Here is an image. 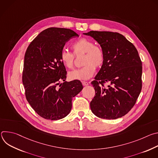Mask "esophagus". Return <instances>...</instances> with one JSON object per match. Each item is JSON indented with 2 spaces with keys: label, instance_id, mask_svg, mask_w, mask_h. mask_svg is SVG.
Here are the masks:
<instances>
[{
  "label": "esophagus",
  "instance_id": "esophagus-1",
  "mask_svg": "<svg viewBox=\"0 0 158 158\" xmlns=\"http://www.w3.org/2000/svg\"><path fill=\"white\" fill-rule=\"evenodd\" d=\"M82 84L84 86H86V85H89V82H85V81H82Z\"/></svg>",
  "mask_w": 158,
  "mask_h": 158
}]
</instances>
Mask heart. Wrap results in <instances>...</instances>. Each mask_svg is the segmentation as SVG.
I'll return each mask as SVG.
<instances>
[{
	"mask_svg": "<svg viewBox=\"0 0 158 158\" xmlns=\"http://www.w3.org/2000/svg\"><path fill=\"white\" fill-rule=\"evenodd\" d=\"M72 49L76 56L85 54L82 68L70 72L68 76L71 80H87L92 77L96 72V67L99 68L104 62V54L99 46L90 39L81 38L72 45ZM63 65L68 69H73L74 62V54L66 50H63L60 55Z\"/></svg>",
	"mask_w": 158,
	"mask_h": 158,
	"instance_id": "1",
	"label": "heart"
}]
</instances>
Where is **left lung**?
<instances>
[{"label":"left lung","mask_w":158,"mask_h":158,"mask_svg":"<svg viewBox=\"0 0 158 158\" xmlns=\"http://www.w3.org/2000/svg\"><path fill=\"white\" fill-rule=\"evenodd\" d=\"M101 46L104 62L94 77L96 96L90 103L93 113L106 119L126 115L136 102L142 87V62L134 45L118 32L93 31L84 33ZM109 82L107 88L103 83Z\"/></svg>","instance_id":"8db88e82"}]
</instances>
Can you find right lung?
I'll use <instances>...</instances> for the list:
<instances>
[{
	"instance_id": "add662e5",
	"label": "right lung",
	"mask_w": 158,
	"mask_h": 158,
	"mask_svg": "<svg viewBox=\"0 0 158 158\" xmlns=\"http://www.w3.org/2000/svg\"><path fill=\"white\" fill-rule=\"evenodd\" d=\"M77 36L69 29L51 27L42 31L27 48L22 82L28 102L44 119L59 120L67 116L73 98L83 89L79 81H65L66 70L60 59L66 42Z\"/></svg>"
}]
</instances>
